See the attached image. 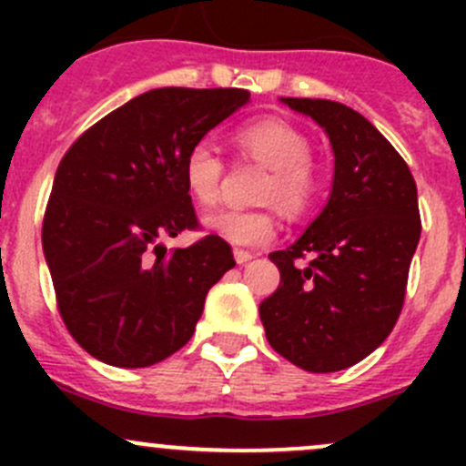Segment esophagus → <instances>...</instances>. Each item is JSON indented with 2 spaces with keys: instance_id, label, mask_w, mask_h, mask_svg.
Instances as JSON below:
<instances>
[{
  "instance_id": "esophagus-1",
  "label": "esophagus",
  "mask_w": 466,
  "mask_h": 466,
  "mask_svg": "<svg viewBox=\"0 0 466 466\" xmlns=\"http://www.w3.org/2000/svg\"><path fill=\"white\" fill-rule=\"evenodd\" d=\"M234 259H237V263H248V261L255 259V255L248 250H241V248H237V250H234Z\"/></svg>"
}]
</instances>
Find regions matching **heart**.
Masks as SVG:
<instances>
[{"instance_id":"1","label":"heart","mask_w":466,"mask_h":466,"mask_svg":"<svg viewBox=\"0 0 466 466\" xmlns=\"http://www.w3.org/2000/svg\"><path fill=\"white\" fill-rule=\"evenodd\" d=\"M238 157L266 167L259 185V200L277 203L289 216L309 209L320 189V171L311 157V139L281 116L250 121L234 133ZM182 177L191 198L211 209L223 198L225 162L209 139H198L187 148ZM207 228L234 246L255 248L270 241L277 232L270 209H225L207 218Z\"/></svg>"}]
</instances>
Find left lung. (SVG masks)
<instances>
[{
	"instance_id": "obj_1",
	"label": "left lung",
	"mask_w": 466,
	"mask_h": 466,
	"mask_svg": "<svg viewBox=\"0 0 466 466\" xmlns=\"http://www.w3.org/2000/svg\"><path fill=\"white\" fill-rule=\"evenodd\" d=\"M284 103L327 130L336 173L322 214L293 246L268 255L281 281L259 316L277 354L307 372H338L372 354L399 320L421 234L417 185L356 110L327 98Z\"/></svg>"
}]
</instances>
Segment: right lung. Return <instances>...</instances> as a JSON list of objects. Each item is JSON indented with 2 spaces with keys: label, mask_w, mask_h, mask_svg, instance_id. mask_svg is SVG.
<instances>
[{
  "label": "right lung",
  "mask_w": 466,
  "mask_h": 466,
  "mask_svg": "<svg viewBox=\"0 0 466 466\" xmlns=\"http://www.w3.org/2000/svg\"><path fill=\"white\" fill-rule=\"evenodd\" d=\"M250 98L241 87H159L112 110L63 155L42 220L56 307L74 340L116 368H148L194 336L211 286L237 266L203 229L182 177L191 144Z\"/></svg>",
  "instance_id": "add662e5"
}]
</instances>
